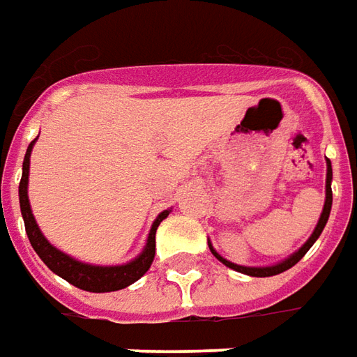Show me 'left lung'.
<instances>
[{
  "instance_id": "obj_1",
  "label": "left lung",
  "mask_w": 357,
  "mask_h": 357,
  "mask_svg": "<svg viewBox=\"0 0 357 357\" xmlns=\"http://www.w3.org/2000/svg\"><path fill=\"white\" fill-rule=\"evenodd\" d=\"M331 183H333V165L331 161L326 159V198H324V208H323V213H321V218H319V223H317V227H314L313 235L307 239V243L301 247V249L294 252L291 257L286 258V260H282V262H278L274 266H239V264H235V262H229V260H225V258L218 255L213 247L210 245V250L213 257L218 258L220 262H223L225 266L231 268V270H237L241 274H247V276H255V278H268V276H276V274H282V272H286L289 270L291 266H296L297 262L301 260V258L305 257V252L311 247H313V243L319 239V235L323 233L324 225H326V221H328V215H331V208H333V188H331Z\"/></svg>"
}]
</instances>
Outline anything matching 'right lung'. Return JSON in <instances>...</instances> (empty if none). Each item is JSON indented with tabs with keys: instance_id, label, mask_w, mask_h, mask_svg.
Segmentation results:
<instances>
[{
	"instance_id": "right-lung-1",
	"label": "right lung",
	"mask_w": 357,
	"mask_h": 357,
	"mask_svg": "<svg viewBox=\"0 0 357 357\" xmlns=\"http://www.w3.org/2000/svg\"><path fill=\"white\" fill-rule=\"evenodd\" d=\"M36 142V139H34ZM34 142L29 144V149L24 153L23 161V176L19 183V204H21V213L24 220V229L29 235V241L36 250V255L43 258V262L50 268L54 274L63 278L66 282H70L79 289L93 291V294H105V291H116L124 289L130 284H134L136 280L146 274L155 257V231L159 227V223L169 215V210L161 211L157 215V220L151 225L149 237H147L146 249L142 250V255L134 260H130L128 264L120 266H93L87 262H79L75 258L68 257L66 252H61L56 247H52L48 239L43 235V231L38 229L36 220H34L31 204H29V169H31V151H33Z\"/></svg>"
}]
</instances>
